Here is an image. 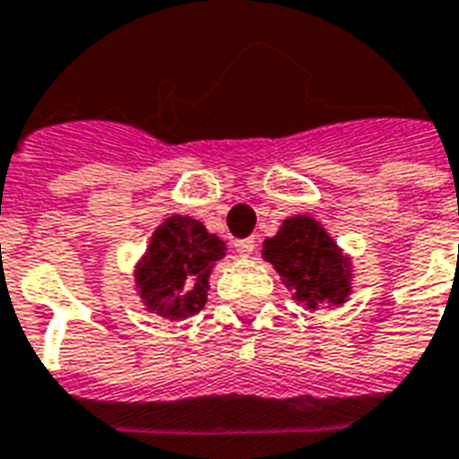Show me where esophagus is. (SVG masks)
<instances>
[{
    "mask_svg": "<svg viewBox=\"0 0 459 459\" xmlns=\"http://www.w3.org/2000/svg\"><path fill=\"white\" fill-rule=\"evenodd\" d=\"M255 245H257V240H255V238H245V240H236V243H233V247H236L240 257H247V255L255 253Z\"/></svg>",
    "mask_w": 459,
    "mask_h": 459,
    "instance_id": "1",
    "label": "esophagus"
}]
</instances>
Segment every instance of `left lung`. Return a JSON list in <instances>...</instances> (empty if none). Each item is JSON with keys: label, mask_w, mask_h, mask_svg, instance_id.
I'll use <instances>...</instances> for the list:
<instances>
[{"label": "left lung", "mask_w": 459, "mask_h": 459, "mask_svg": "<svg viewBox=\"0 0 459 459\" xmlns=\"http://www.w3.org/2000/svg\"><path fill=\"white\" fill-rule=\"evenodd\" d=\"M262 255L293 289V299L307 307H317L323 300L342 306L351 291L349 257L310 216L286 219L279 233L264 240Z\"/></svg>", "instance_id": "1"}]
</instances>
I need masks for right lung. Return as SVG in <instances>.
<instances>
[{
    "label": "right lung",
    "instance_id": "1",
    "mask_svg": "<svg viewBox=\"0 0 459 459\" xmlns=\"http://www.w3.org/2000/svg\"><path fill=\"white\" fill-rule=\"evenodd\" d=\"M226 255V245L204 223L190 216H170L153 233L146 257L136 269V289L163 317L178 320L199 313L206 303L209 272Z\"/></svg>",
    "mask_w": 459,
    "mask_h": 459
}]
</instances>
